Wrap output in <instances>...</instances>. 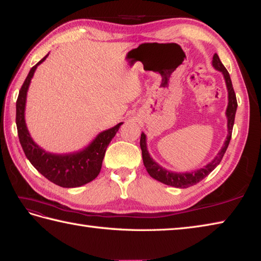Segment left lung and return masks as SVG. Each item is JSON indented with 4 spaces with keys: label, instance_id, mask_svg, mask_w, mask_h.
Listing matches in <instances>:
<instances>
[{
    "label": "left lung",
    "instance_id": "1",
    "mask_svg": "<svg viewBox=\"0 0 261 261\" xmlns=\"http://www.w3.org/2000/svg\"><path fill=\"white\" fill-rule=\"evenodd\" d=\"M214 69L222 72L224 79H225V84H226V88H227V94H228V104H227V109H226V117H227V136L226 139L224 141V145L221 148V150L218 151V154L215 156V158L212 162H209L207 165H205L201 168H198L196 171H191V172H172L168 171L166 168L161 166L158 163H156L154 160H152L149 151L147 149V138L146 135L142 132L141 138H140V147H141V151H142V161H144V165L146 167V170L152 178L160 181L162 183H164L166 186H171L174 188H180V189H186L191 186L197 185L198 182H200L203 180L209 173L213 172L215 170V167L221 163L222 158L225 154V151L228 147L229 140H231L232 137V130H233V125H234V119H236V113H237V109H238V101H237V96L236 93H234L233 86H232V81H231V76H229V73L227 72V70L225 66L223 65V63L219 60L218 55L215 53L213 56V62H212Z\"/></svg>",
    "mask_w": 261,
    "mask_h": 261
}]
</instances>
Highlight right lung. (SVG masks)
Returning <instances> with one entry per match:
<instances>
[{"mask_svg": "<svg viewBox=\"0 0 261 261\" xmlns=\"http://www.w3.org/2000/svg\"><path fill=\"white\" fill-rule=\"evenodd\" d=\"M48 54L30 69L24 83L19 91L17 99V113H15V123H17L19 141L21 144L25 157L40 174L47 180L62 188H76L87 185L95 180L99 174L101 163H103L105 151L111 140L123 122L115 126L100 132L95 139L84 149L69 152V154H53L44 150L33 140L27 129L24 120L25 100L30 81L37 66L43 63Z\"/></svg>", "mask_w": 261, "mask_h": 261, "instance_id": "obj_1", "label": "right lung"}]
</instances>
